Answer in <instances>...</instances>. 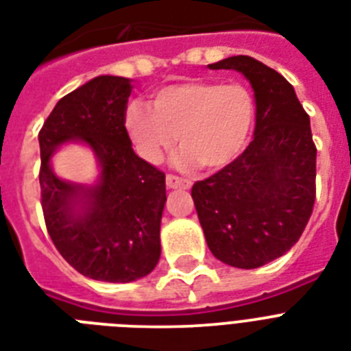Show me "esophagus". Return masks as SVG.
Listing matches in <instances>:
<instances>
[{
  "instance_id": "obj_1",
  "label": "esophagus",
  "mask_w": 351,
  "mask_h": 351,
  "mask_svg": "<svg viewBox=\"0 0 351 351\" xmlns=\"http://www.w3.org/2000/svg\"><path fill=\"white\" fill-rule=\"evenodd\" d=\"M167 186H169L170 190H188V188L192 186V182L188 181V179H182L178 178V176L169 173V176H167Z\"/></svg>"
}]
</instances>
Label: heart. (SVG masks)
Masks as SVG:
<instances>
[{"mask_svg": "<svg viewBox=\"0 0 351 351\" xmlns=\"http://www.w3.org/2000/svg\"><path fill=\"white\" fill-rule=\"evenodd\" d=\"M254 123L253 95L242 84L184 80L158 89L150 106L130 102L123 127L134 150L159 163L176 143L181 169L219 170L239 158Z\"/></svg>", "mask_w": 351, "mask_h": 351, "instance_id": "obj_1", "label": "heart"}]
</instances>
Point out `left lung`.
Returning a JSON list of instances; mask_svg holds the SVG:
<instances>
[{
	"label": "left lung",
	"mask_w": 351,
	"mask_h": 351,
	"mask_svg": "<svg viewBox=\"0 0 351 351\" xmlns=\"http://www.w3.org/2000/svg\"><path fill=\"white\" fill-rule=\"evenodd\" d=\"M210 69H234L254 91V138L233 163L192 188L208 247L231 267L256 269L296 244L315 201L311 118L282 75L247 55Z\"/></svg>",
	"instance_id": "left-lung-1"
}]
</instances>
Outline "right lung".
I'll list each match as a JSON object with an SVG mask.
<instances>
[{
  "label": "right lung",
  "mask_w": 351,
  "mask_h": 351,
  "mask_svg": "<svg viewBox=\"0 0 351 351\" xmlns=\"http://www.w3.org/2000/svg\"><path fill=\"white\" fill-rule=\"evenodd\" d=\"M132 80L100 75L60 98L39 132L40 204L62 258L98 282L129 283L154 271L167 202L165 173L132 150L123 112ZM78 141L97 158L93 185L60 180L51 158Z\"/></svg>",
  "instance_id": "add662e5"
}]
</instances>
